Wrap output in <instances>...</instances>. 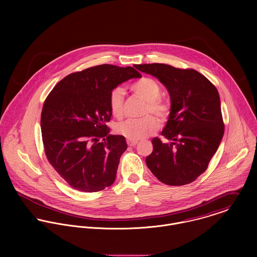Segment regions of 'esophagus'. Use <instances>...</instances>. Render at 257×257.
<instances>
[{
  "label": "esophagus",
  "mask_w": 257,
  "mask_h": 257,
  "mask_svg": "<svg viewBox=\"0 0 257 257\" xmlns=\"http://www.w3.org/2000/svg\"><path fill=\"white\" fill-rule=\"evenodd\" d=\"M127 145L130 147H136L138 145V142L137 141H127Z\"/></svg>",
  "instance_id": "esophagus-1"
}]
</instances>
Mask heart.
Wrapping results in <instances>:
<instances>
[{
    "mask_svg": "<svg viewBox=\"0 0 257 257\" xmlns=\"http://www.w3.org/2000/svg\"><path fill=\"white\" fill-rule=\"evenodd\" d=\"M132 91L147 103L146 113H154L161 121L165 120L170 112L169 106L160 100L162 92L159 84L148 77H144L131 86ZM124 90L114 88L109 96L110 112L116 118H120L123 113ZM158 121L152 115H147L138 119H126L118 123L115 131L118 135L128 141H140L154 134L158 130Z\"/></svg>",
    "mask_w": 257,
    "mask_h": 257,
    "instance_id": "1",
    "label": "heart"
}]
</instances>
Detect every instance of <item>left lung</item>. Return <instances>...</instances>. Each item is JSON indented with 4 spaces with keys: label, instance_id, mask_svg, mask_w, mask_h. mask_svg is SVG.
I'll return each mask as SVG.
<instances>
[{
    "label": "left lung",
    "instance_id": "left-lung-1",
    "mask_svg": "<svg viewBox=\"0 0 257 257\" xmlns=\"http://www.w3.org/2000/svg\"><path fill=\"white\" fill-rule=\"evenodd\" d=\"M135 67L157 78L170 95V112L161 135L154 138L147 167L162 183L181 186L196 180L208 168L223 137L217 88L194 69L152 63Z\"/></svg>",
    "mask_w": 257,
    "mask_h": 257
}]
</instances>
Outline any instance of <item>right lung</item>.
<instances>
[{
    "label": "right lung",
    "instance_id": "1",
    "mask_svg": "<svg viewBox=\"0 0 257 257\" xmlns=\"http://www.w3.org/2000/svg\"><path fill=\"white\" fill-rule=\"evenodd\" d=\"M135 68L103 64L64 77L47 96L40 127L49 163L73 189L98 192L113 183L125 139L109 135L110 93L141 78Z\"/></svg>",
    "mask_w": 257,
    "mask_h": 257
}]
</instances>
